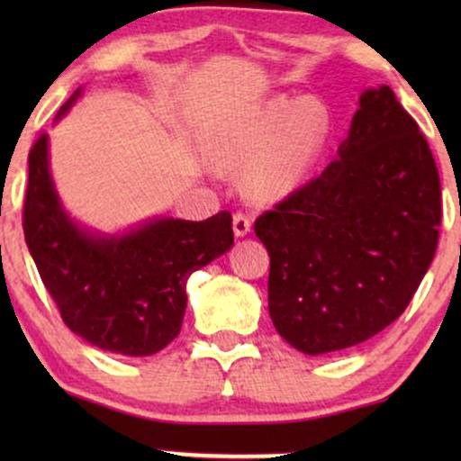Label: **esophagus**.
<instances>
[{"instance_id":"34e87169","label":"esophagus","mask_w":461,"mask_h":461,"mask_svg":"<svg viewBox=\"0 0 461 461\" xmlns=\"http://www.w3.org/2000/svg\"><path fill=\"white\" fill-rule=\"evenodd\" d=\"M251 231V216H247L245 212H236L234 214V234L236 236H247Z\"/></svg>"}]
</instances>
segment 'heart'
<instances>
[{"label": "heart", "instance_id": "obj_1", "mask_svg": "<svg viewBox=\"0 0 461 461\" xmlns=\"http://www.w3.org/2000/svg\"><path fill=\"white\" fill-rule=\"evenodd\" d=\"M330 131V113L314 97H271L221 131L212 162L221 171H242L253 199L275 201L301 186L319 160Z\"/></svg>", "mask_w": 461, "mask_h": 461}]
</instances>
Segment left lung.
I'll use <instances>...</instances> for the list:
<instances>
[{"label":"left lung","instance_id":"1","mask_svg":"<svg viewBox=\"0 0 461 461\" xmlns=\"http://www.w3.org/2000/svg\"><path fill=\"white\" fill-rule=\"evenodd\" d=\"M440 221L427 139L393 88H368L336 160L256 221L275 330L308 356L385 330L425 277Z\"/></svg>","mask_w":461,"mask_h":461}]
</instances>
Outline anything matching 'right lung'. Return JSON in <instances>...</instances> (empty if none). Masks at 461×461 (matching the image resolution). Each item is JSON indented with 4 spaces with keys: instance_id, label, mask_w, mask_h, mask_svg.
Masks as SVG:
<instances>
[{
    "instance_id": "1",
    "label": "right lung",
    "mask_w": 461,
    "mask_h": 461,
    "mask_svg": "<svg viewBox=\"0 0 461 461\" xmlns=\"http://www.w3.org/2000/svg\"><path fill=\"white\" fill-rule=\"evenodd\" d=\"M28 164L25 242L65 325L104 351L130 357L162 351L182 330L190 275L234 245L231 214L223 210L205 221L156 216L123 234H97L77 225L60 203L47 134L34 142Z\"/></svg>"
}]
</instances>
